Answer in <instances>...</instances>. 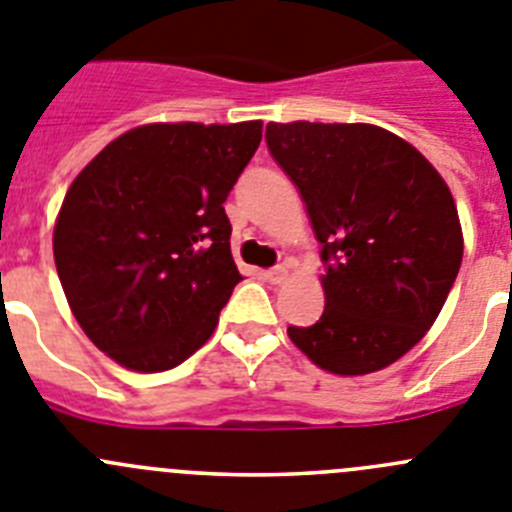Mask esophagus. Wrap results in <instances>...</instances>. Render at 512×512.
<instances>
[{"mask_svg":"<svg viewBox=\"0 0 512 512\" xmlns=\"http://www.w3.org/2000/svg\"><path fill=\"white\" fill-rule=\"evenodd\" d=\"M264 276L271 281V284H284V281H287V276H289V269H287V266H274V269L266 271Z\"/></svg>","mask_w":512,"mask_h":512,"instance_id":"esophagus-1","label":"esophagus"}]
</instances>
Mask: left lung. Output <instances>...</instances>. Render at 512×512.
<instances>
[{"mask_svg":"<svg viewBox=\"0 0 512 512\" xmlns=\"http://www.w3.org/2000/svg\"><path fill=\"white\" fill-rule=\"evenodd\" d=\"M266 144L307 205L325 264V312L289 337L335 375L396 363L434 325L462 264L447 182L373 124H269Z\"/></svg>","mask_w":512,"mask_h":512,"instance_id":"obj_1","label":"left lung"}]
</instances>
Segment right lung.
<instances>
[{
  "instance_id": "add662e5",
  "label": "right lung",
  "mask_w": 512,
  "mask_h": 512,
  "mask_svg": "<svg viewBox=\"0 0 512 512\" xmlns=\"http://www.w3.org/2000/svg\"><path fill=\"white\" fill-rule=\"evenodd\" d=\"M259 142L261 121L137 126L68 187L53 233L60 284L119 365L170 370L213 335L243 279L223 203Z\"/></svg>"
}]
</instances>
